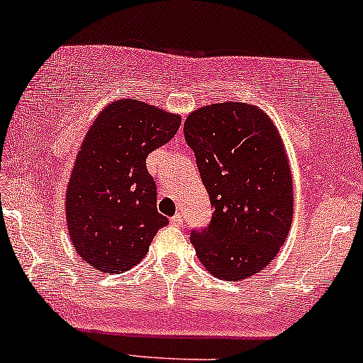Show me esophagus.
<instances>
[{"instance_id":"1","label":"esophagus","mask_w":363,"mask_h":363,"mask_svg":"<svg viewBox=\"0 0 363 363\" xmlns=\"http://www.w3.org/2000/svg\"><path fill=\"white\" fill-rule=\"evenodd\" d=\"M171 224H174V226H181V224H182V214L181 213L174 214L171 218Z\"/></svg>"}]
</instances>
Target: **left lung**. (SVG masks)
Wrapping results in <instances>:
<instances>
[{
    "label": "left lung",
    "instance_id": "left-lung-1",
    "mask_svg": "<svg viewBox=\"0 0 363 363\" xmlns=\"http://www.w3.org/2000/svg\"><path fill=\"white\" fill-rule=\"evenodd\" d=\"M184 137L214 214L192 231L197 258L216 278L253 277L286 241L293 219L290 160L277 125L242 102L204 105L187 116Z\"/></svg>",
    "mask_w": 363,
    "mask_h": 363
}]
</instances>
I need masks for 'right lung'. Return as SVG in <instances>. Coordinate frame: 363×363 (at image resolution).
Returning a JSON list of instances; mask_svg holds the SVG:
<instances>
[{"instance_id":"add662e5","label":"right lung","mask_w":363,"mask_h":363,"mask_svg":"<svg viewBox=\"0 0 363 363\" xmlns=\"http://www.w3.org/2000/svg\"><path fill=\"white\" fill-rule=\"evenodd\" d=\"M179 125L177 113L122 99L100 110L86 130L67 186L65 214L73 247L99 272L134 268L169 223L157 213L145 159Z\"/></svg>"}]
</instances>
